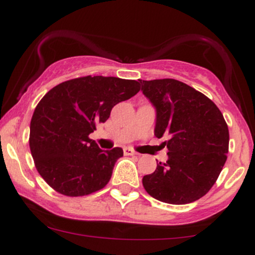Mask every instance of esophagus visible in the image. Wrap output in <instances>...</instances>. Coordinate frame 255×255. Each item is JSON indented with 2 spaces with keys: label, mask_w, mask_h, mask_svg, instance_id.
Instances as JSON below:
<instances>
[{
  "label": "esophagus",
  "mask_w": 255,
  "mask_h": 255,
  "mask_svg": "<svg viewBox=\"0 0 255 255\" xmlns=\"http://www.w3.org/2000/svg\"><path fill=\"white\" fill-rule=\"evenodd\" d=\"M124 153L126 154V156H135V154H137L135 151H133L129 147H125L124 148Z\"/></svg>",
  "instance_id": "obj_1"
}]
</instances>
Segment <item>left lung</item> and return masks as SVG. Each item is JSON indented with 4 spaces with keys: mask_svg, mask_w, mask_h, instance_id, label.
<instances>
[{
    "mask_svg": "<svg viewBox=\"0 0 255 255\" xmlns=\"http://www.w3.org/2000/svg\"><path fill=\"white\" fill-rule=\"evenodd\" d=\"M156 110L154 135L168 136L166 163L142 177L146 192L166 204L184 205L204 197L227 160L229 130L211 99L175 79L139 80Z\"/></svg>",
    "mask_w": 255,
    "mask_h": 255,
    "instance_id": "8db88e82",
    "label": "left lung"
}]
</instances>
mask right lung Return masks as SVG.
Returning a JSON list of instances; mask_svg holds the SVG:
<instances>
[{
	"label": "right lung",
	"mask_w": 255,
	"mask_h": 255,
	"mask_svg": "<svg viewBox=\"0 0 255 255\" xmlns=\"http://www.w3.org/2000/svg\"><path fill=\"white\" fill-rule=\"evenodd\" d=\"M139 90L135 80L89 75L64 81L44 96L31 120L30 148L49 186L68 197L105 187L124 150H101L89 134L109 119L116 104Z\"/></svg>",
	"instance_id": "right-lung-1"
}]
</instances>
